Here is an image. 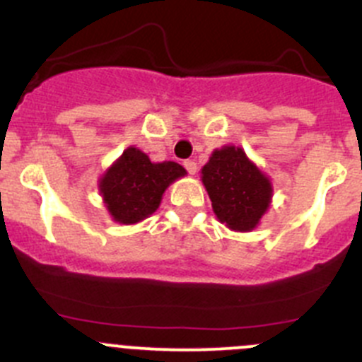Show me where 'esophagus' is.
Masks as SVG:
<instances>
[{
	"label": "esophagus",
	"instance_id": "34e87169",
	"mask_svg": "<svg viewBox=\"0 0 362 362\" xmlns=\"http://www.w3.org/2000/svg\"><path fill=\"white\" fill-rule=\"evenodd\" d=\"M184 168L187 170L189 175H196V171H198V166H196L194 160H191V159L184 160Z\"/></svg>",
	"mask_w": 362,
	"mask_h": 362
}]
</instances>
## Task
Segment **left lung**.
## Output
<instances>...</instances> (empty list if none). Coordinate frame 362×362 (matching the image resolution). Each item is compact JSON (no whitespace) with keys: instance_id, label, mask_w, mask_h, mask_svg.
Segmentation results:
<instances>
[{"instance_id":"left-lung-1","label":"left lung","mask_w":362,"mask_h":362,"mask_svg":"<svg viewBox=\"0 0 362 362\" xmlns=\"http://www.w3.org/2000/svg\"><path fill=\"white\" fill-rule=\"evenodd\" d=\"M202 182L214 214L230 230H255L270 206L272 184L240 146L228 145L214 150L209 163L202 168Z\"/></svg>"}]
</instances>
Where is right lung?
I'll list each match as a JSON object with an SVG mask.
<instances>
[{
  "mask_svg": "<svg viewBox=\"0 0 362 362\" xmlns=\"http://www.w3.org/2000/svg\"><path fill=\"white\" fill-rule=\"evenodd\" d=\"M184 175L180 164L173 160L152 163L141 150L129 146L103 175L99 191L113 221L136 224L159 209L168 185Z\"/></svg>",
  "mask_w": 362,
  "mask_h": 362,
  "instance_id": "obj_1",
  "label": "right lung"
}]
</instances>
